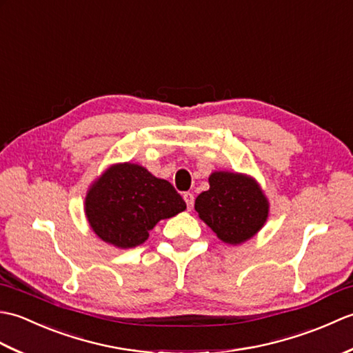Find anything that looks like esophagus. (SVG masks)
<instances>
[{
	"label": "esophagus",
	"mask_w": 353,
	"mask_h": 353,
	"mask_svg": "<svg viewBox=\"0 0 353 353\" xmlns=\"http://www.w3.org/2000/svg\"><path fill=\"white\" fill-rule=\"evenodd\" d=\"M183 200L186 201V206H188V209H192V206H194V194L185 192L183 194Z\"/></svg>",
	"instance_id": "obj_1"
}]
</instances>
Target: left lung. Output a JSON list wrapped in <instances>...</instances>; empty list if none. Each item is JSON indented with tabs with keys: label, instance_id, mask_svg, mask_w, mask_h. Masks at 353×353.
Here are the masks:
<instances>
[{
	"label": "left lung",
	"instance_id": "8db88e82",
	"mask_svg": "<svg viewBox=\"0 0 353 353\" xmlns=\"http://www.w3.org/2000/svg\"><path fill=\"white\" fill-rule=\"evenodd\" d=\"M194 208L216 236L232 245L256 235L268 216V200L256 181L229 171L209 176V190L196 199Z\"/></svg>",
	"mask_w": 353,
	"mask_h": 353
}]
</instances>
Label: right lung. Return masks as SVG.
<instances>
[{
	"instance_id": "add662e5",
	"label": "right lung",
	"mask_w": 353,
	"mask_h": 353,
	"mask_svg": "<svg viewBox=\"0 0 353 353\" xmlns=\"http://www.w3.org/2000/svg\"><path fill=\"white\" fill-rule=\"evenodd\" d=\"M185 209L174 186L130 162L112 165L91 185L85 199L89 226L118 249L142 244L157 221Z\"/></svg>"
}]
</instances>
